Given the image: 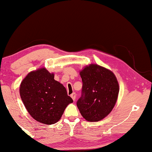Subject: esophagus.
I'll list each match as a JSON object with an SVG mask.
<instances>
[{
  "instance_id": "1",
  "label": "esophagus",
  "mask_w": 152,
  "mask_h": 152,
  "mask_svg": "<svg viewBox=\"0 0 152 152\" xmlns=\"http://www.w3.org/2000/svg\"><path fill=\"white\" fill-rule=\"evenodd\" d=\"M71 98L72 99V100H73L74 102H75V99H76V94L74 92V93L71 94Z\"/></svg>"
}]
</instances>
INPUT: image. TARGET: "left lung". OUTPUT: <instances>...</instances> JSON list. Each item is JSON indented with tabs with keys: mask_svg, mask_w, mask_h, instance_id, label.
I'll return each mask as SVG.
<instances>
[{
	"mask_svg": "<svg viewBox=\"0 0 152 152\" xmlns=\"http://www.w3.org/2000/svg\"><path fill=\"white\" fill-rule=\"evenodd\" d=\"M82 80L81 97L77 105L86 121H99L113 109L119 87L112 71L96 64H91L80 72Z\"/></svg>",
	"mask_w": 152,
	"mask_h": 152,
	"instance_id": "obj_1",
	"label": "left lung"
}]
</instances>
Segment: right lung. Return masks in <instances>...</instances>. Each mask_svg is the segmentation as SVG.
Instances as JSON below:
<instances>
[{
    "mask_svg": "<svg viewBox=\"0 0 152 152\" xmlns=\"http://www.w3.org/2000/svg\"><path fill=\"white\" fill-rule=\"evenodd\" d=\"M20 94L30 115L47 125L58 122L67 105L73 102L65 87L45 68L26 76L21 82Z\"/></svg>",
    "mask_w": 152,
    "mask_h": 152,
    "instance_id": "obj_1",
    "label": "right lung"
}]
</instances>
